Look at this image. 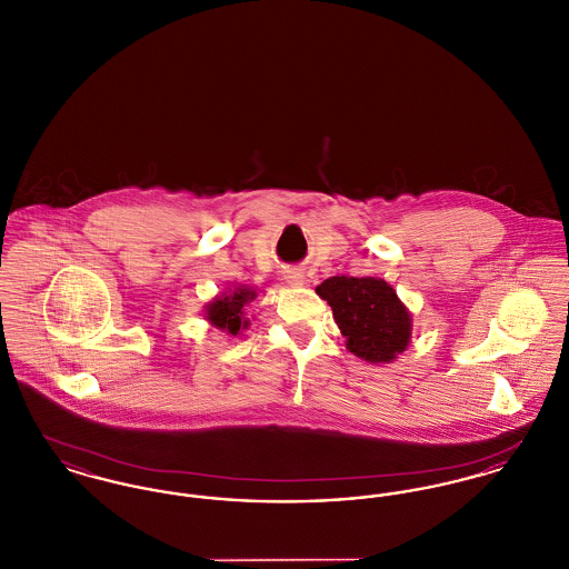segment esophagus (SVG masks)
<instances>
[{"label": "esophagus", "mask_w": 569, "mask_h": 569, "mask_svg": "<svg viewBox=\"0 0 569 569\" xmlns=\"http://www.w3.org/2000/svg\"><path fill=\"white\" fill-rule=\"evenodd\" d=\"M286 281L290 283V286H302V281H305V277H302V272L299 270H286Z\"/></svg>", "instance_id": "esophagus-1"}]
</instances>
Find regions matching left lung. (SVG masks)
<instances>
[{
    "mask_svg": "<svg viewBox=\"0 0 569 569\" xmlns=\"http://www.w3.org/2000/svg\"><path fill=\"white\" fill-rule=\"evenodd\" d=\"M331 305L346 346L369 363H391L410 339V313L396 290L376 277H331L316 288Z\"/></svg>",
    "mask_w": 569,
    "mask_h": 569,
    "instance_id": "1",
    "label": "left lung"
}]
</instances>
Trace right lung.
I'll return each mask as SVG.
<instances>
[{
    "label": "right lung",
    "mask_w": 569,
    "mask_h": 569,
    "mask_svg": "<svg viewBox=\"0 0 569 569\" xmlns=\"http://www.w3.org/2000/svg\"><path fill=\"white\" fill-rule=\"evenodd\" d=\"M253 299H256V290L240 286V288H234V292L230 290V295H223V297L214 299V302H210L206 309V318L214 327H219L230 335H238L240 329H244L249 325L247 320H242V307Z\"/></svg>",
    "instance_id": "1"
}]
</instances>
